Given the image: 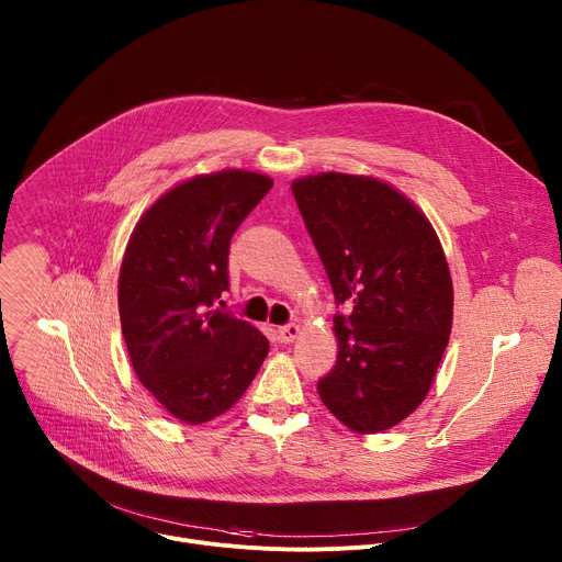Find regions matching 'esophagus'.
<instances>
[{
  "instance_id": "obj_1",
  "label": "esophagus",
  "mask_w": 562,
  "mask_h": 562,
  "mask_svg": "<svg viewBox=\"0 0 562 562\" xmlns=\"http://www.w3.org/2000/svg\"><path fill=\"white\" fill-rule=\"evenodd\" d=\"M278 336H280V342L289 345V342H293V340L300 336V325H295V323L282 325V327L278 329Z\"/></svg>"
}]
</instances>
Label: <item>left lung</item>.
Here are the masks:
<instances>
[{
    "instance_id": "left-lung-1",
    "label": "left lung",
    "mask_w": 562,
    "mask_h": 562,
    "mask_svg": "<svg viewBox=\"0 0 562 562\" xmlns=\"http://www.w3.org/2000/svg\"><path fill=\"white\" fill-rule=\"evenodd\" d=\"M336 304L338 360L319 378L327 409L378 434L423 403L451 334L453 286L429 220L389 184L345 173L291 184Z\"/></svg>"
}]
</instances>
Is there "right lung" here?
<instances>
[{
  "label": "right lung",
  "mask_w": 562,
  "mask_h": 562,
  "mask_svg": "<svg viewBox=\"0 0 562 562\" xmlns=\"http://www.w3.org/2000/svg\"><path fill=\"white\" fill-rule=\"evenodd\" d=\"M267 176H198L137 222L120 271L122 336L139 382L171 416L202 425L231 409L269 353V340L231 311V237L271 191Z\"/></svg>",
  "instance_id": "obj_1"
}]
</instances>
